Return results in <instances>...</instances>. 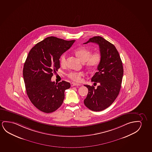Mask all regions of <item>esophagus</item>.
I'll list each match as a JSON object with an SVG mask.
<instances>
[{
  "instance_id": "obj_1",
  "label": "esophagus",
  "mask_w": 152,
  "mask_h": 152,
  "mask_svg": "<svg viewBox=\"0 0 152 152\" xmlns=\"http://www.w3.org/2000/svg\"><path fill=\"white\" fill-rule=\"evenodd\" d=\"M81 84L77 83H75V82H72V83H71V86H81Z\"/></svg>"
}]
</instances>
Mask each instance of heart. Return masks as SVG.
Returning <instances> with one entry per match:
<instances>
[{"label":"heart","instance_id":"obj_1","mask_svg":"<svg viewBox=\"0 0 152 152\" xmlns=\"http://www.w3.org/2000/svg\"><path fill=\"white\" fill-rule=\"evenodd\" d=\"M74 52L83 62H86V67L92 70L96 69L101 62L102 54L100 51H96L92 53V51L90 49L85 47H80L75 49ZM60 61L61 66H66V53L61 55ZM84 75L82 72L71 71L68 73V76L73 81L78 82L80 81L81 78L83 77Z\"/></svg>","mask_w":152,"mask_h":152}]
</instances>
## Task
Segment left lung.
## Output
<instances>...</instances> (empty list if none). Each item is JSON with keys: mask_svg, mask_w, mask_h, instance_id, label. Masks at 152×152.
I'll return each mask as SVG.
<instances>
[{"mask_svg": "<svg viewBox=\"0 0 152 152\" xmlns=\"http://www.w3.org/2000/svg\"><path fill=\"white\" fill-rule=\"evenodd\" d=\"M93 42L99 45L102 60L97 67L98 71L91 79L99 83L97 88L84 85L88 94L84 103L88 109L98 112L104 110L113 103L120 91L123 75V67L120 56L115 47L100 36L94 37L84 44Z\"/></svg>", "mask_w": 152, "mask_h": 152, "instance_id": "8db88e82", "label": "left lung"}]
</instances>
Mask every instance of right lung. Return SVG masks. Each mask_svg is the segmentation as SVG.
<instances>
[{"label":"right lung","mask_w":152,"mask_h":152,"mask_svg":"<svg viewBox=\"0 0 152 152\" xmlns=\"http://www.w3.org/2000/svg\"><path fill=\"white\" fill-rule=\"evenodd\" d=\"M75 41L49 37L37 43L29 52L23 77L28 97L40 111L52 113L64 102V91L70 88V83L65 81L55 83L51 77L60 68L61 55Z\"/></svg>","instance_id":"add662e5"}]
</instances>
